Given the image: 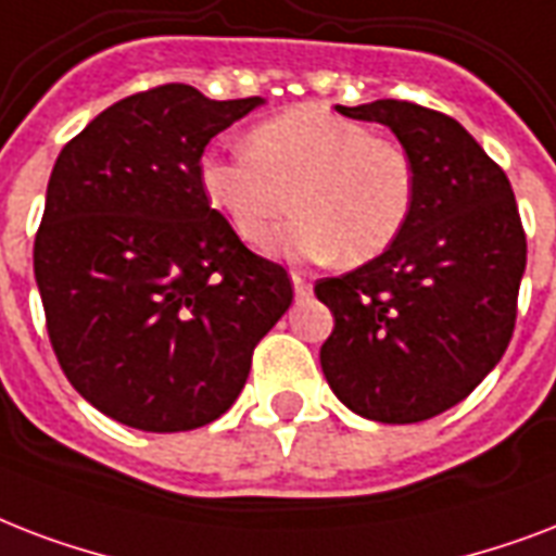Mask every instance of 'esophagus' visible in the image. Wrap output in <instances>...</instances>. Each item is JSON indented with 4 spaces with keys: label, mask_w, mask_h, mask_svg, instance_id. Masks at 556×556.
Instances as JSON below:
<instances>
[{
    "label": "esophagus",
    "mask_w": 556,
    "mask_h": 556,
    "mask_svg": "<svg viewBox=\"0 0 556 556\" xmlns=\"http://www.w3.org/2000/svg\"><path fill=\"white\" fill-rule=\"evenodd\" d=\"M292 290H295V295H309V281H307V275H301V273H292Z\"/></svg>",
    "instance_id": "1"
}]
</instances>
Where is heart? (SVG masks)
<instances>
[{
  "mask_svg": "<svg viewBox=\"0 0 556 556\" xmlns=\"http://www.w3.org/2000/svg\"><path fill=\"white\" fill-rule=\"evenodd\" d=\"M200 188L247 243H261L287 214L275 255L363 266L389 252L412 219L417 165L400 141L321 106H295L247 132V153L205 150Z\"/></svg>",
  "mask_w": 556,
  "mask_h": 556,
  "instance_id": "heart-1",
  "label": "heart"
}]
</instances>
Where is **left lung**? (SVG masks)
<instances>
[{"label": "left lung", "instance_id": "8db88e82", "mask_svg": "<svg viewBox=\"0 0 556 556\" xmlns=\"http://www.w3.org/2000/svg\"><path fill=\"white\" fill-rule=\"evenodd\" d=\"M337 110L397 136L417 165V202L389 252L316 283L337 321L321 371L356 415L429 420L462 403L514 337L522 219L505 170L450 115L391 98Z\"/></svg>", "mask_w": 556, "mask_h": 556}]
</instances>
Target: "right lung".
<instances>
[{
  "label": "right lung",
  "mask_w": 556,
  "mask_h": 556,
  "mask_svg": "<svg viewBox=\"0 0 556 556\" xmlns=\"http://www.w3.org/2000/svg\"><path fill=\"white\" fill-rule=\"evenodd\" d=\"M264 98L167 84L103 110L60 150L34 240L58 363L118 424L188 432L247 386L292 304L287 269L249 252L200 188V156Z\"/></svg>",
  "instance_id": "obj_1"
}]
</instances>
